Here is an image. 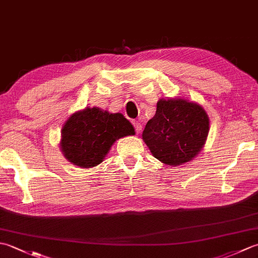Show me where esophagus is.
Wrapping results in <instances>:
<instances>
[{
    "instance_id": "obj_1",
    "label": "esophagus",
    "mask_w": 258,
    "mask_h": 258,
    "mask_svg": "<svg viewBox=\"0 0 258 258\" xmlns=\"http://www.w3.org/2000/svg\"><path fill=\"white\" fill-rule=\"evenodd\" d=\"M133 125H134V127H135V132L138 133V134L141 133V131H142V124H141L140 122H134Z\"/></svg>"
}]
</instances>
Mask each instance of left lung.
<instances>
[{"mask_svg": "<svg viewBox=\"0 0 258 258\" xmlns=\"http://www.w3.org/2000/svg\"><path fill=\"white\" fill-rule=\"evenodd\" d=\"M154 117L142 134L152 155L169 166L189 162L204 146L210 118L200 104L184 98H161Z\"/></svg>", "mask_w": 258, "mask_h": 258, "instance_id": "left-lung-1", "label": "left lung"}]
</instances>
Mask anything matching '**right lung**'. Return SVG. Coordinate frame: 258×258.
<instances>
[{
    "instance_id": "add662e5",
    "label": "right lung",
    "mask_w": 258,
    "mask_h": 258,
    "mask_svg": "<svg viewBox=\"0 0 258 258\" xmlns=\"http://www.w3.org/2000/svg\"><path fill=\"white\" fill-rule=\"evenodd\" d=\"M134 134L133 125L123 114L86 107L65 122L59 145L69 162L91 168L103 162L115 141Z\"/></svg>"
}]
</instances>
